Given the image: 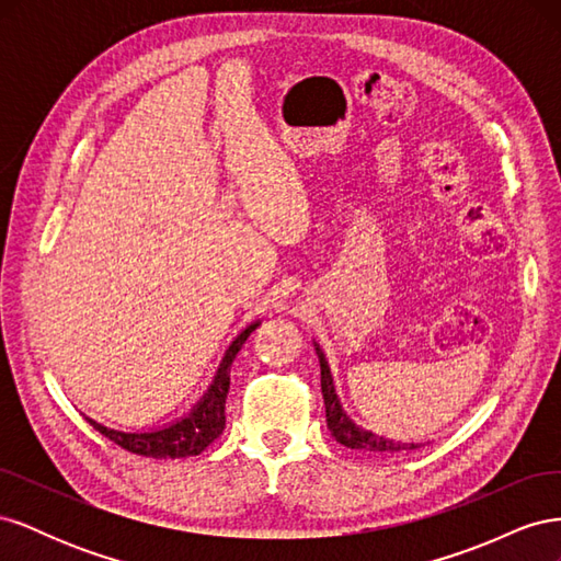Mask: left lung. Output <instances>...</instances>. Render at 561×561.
I'll return each mask as SVG.
<instances>
[{
  "instance_id": "1",
  "label": "left lung",
  "mask_w": 561,
  "mask_h": 561,
  "mask_svg": "<svg viewBox=\"0 0 561 561\" xmlns=\"http://www.w3.org/2000/svg\"><path fill=\"white\" fill-rule=\"evenodd\" d=\"M318 351V360H320V390H322V400H325V421L330 435L336 439L339 445L351 447V449H360V451H371V454H393V451H407V449H416L421 445H407V443H393V439H383L375 435L371 431H365L346 416V412L339 404V398L334 393V383L325 355L316 346Z\"/></svg>"
}]
</instances>
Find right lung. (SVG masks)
Here are the masks:
<instances>
[{"mask_svg": "<svg viewBox=\"0 0 561 561\" xmlns=\"http://www.w3.org/2000/svg\"><path fill=\"white\" fill-rule=\"evenodd\" d=\"M257 325L260 322H252L250 328H245L239 336L233 339L222 365H219V369H217V377H215L213 386L208 388V393L203 396V400L194 407V412L190 416L180 419L178 423H173V426L154 431V433H122V431H112V428L100 426V423H95L93 419H89V423L98 433H103L107 439H112L114 445H118L130 454H138V456L184 458V456L201 454L225 431L229 369H231L236 353L241 351L245 339L250 336L252 330H257Z\"/></svg>", "mask_w": 561, "mask_h": 561, "instance_id": "obj_1", "label": "right lung"}]
</instances>
